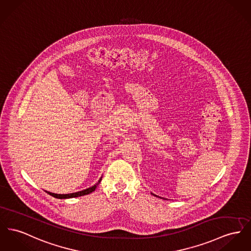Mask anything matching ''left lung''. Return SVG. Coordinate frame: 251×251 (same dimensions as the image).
I'll list each match as a JSON object with an SVG mask.
<instances>
[{"label": "left lung", "instance_id": "obj_1", "mask_svg": "<svg viewBox=\"0 0 251 251\" xmlns=\"http://www.w3.org/2000/svg\"><path fill=\"white\" fill-rule=\"evenodd\" d=\"M153 195H154V196H157V195H155V194H153Z\"/></svg>", "mask_w": 251, "mask_h": 251}]
</instances>
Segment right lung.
<instances>
[{
	"label": "right lung",
	"instance_id": "1",
	"mask_svg": "<svg viewBox=\"0 0 251 251\" xmlns=\"http://www.w3.org/2000/svg\"><path fill=\"white\" fill-rule=\"evenodd\" d=\"M100 181H101V177H100V180L98 181V183H97V184H94L93 186H91V187H88V188L84 189V190H82V191L74 192V193H69V194H56V193H52V192H50V191H47V192H48L50 195H51V196H53V197H55V198H58V199H69V198L80 197V196L87 195V194H89V193L93 192V191H94V190L97 188L98 184H100Z\"/></svg>",
	"mask_w": 251,
	"mask_h": 251
}]
</instances>
